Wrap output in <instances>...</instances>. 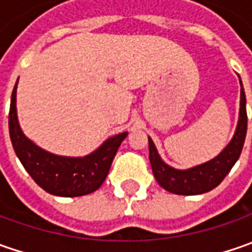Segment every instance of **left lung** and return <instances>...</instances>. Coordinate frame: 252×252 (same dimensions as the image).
Returning <instances> with one entry per match:
<instances>
[{
    "instance_id": "1",
    "label": "left lung",
    "mask_w": 252,
    "mask_h": 252,
    "mask_svg": "<svg viewBox=\"0 0 252 252\" xmlns=\"http://www.w3.org/2000/svg\"><path fill=\"white\" fill-rule=\"evenodd\" d=\"M246 134H247L246 94L241 84L240 119H238L237 130L234 133V137L228 143L227 147L213 160L187 171H179V169L171 168L161 160L154 143L149 137V151H150L149 158H150L153 174L162 188L177 195H199L209 192L216 188L226 178L230 169L236 164L243 150Z\"/></svg>"
}]
</instances>
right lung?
Listing matches in <instances>:
<instances>
[{
  "label": "right lung",
  "instance_id": "right-lung-1",
  "mask_svg": "<svg viewBox=\"0 0 252 252\" xmlns=\"http://www.w3.org/2000/svg\"><path fill=\"white\" fill-rule=\"evenodd\" d=\"M16 84L11 96L9 136L15 153L29 175L40 188L56 196L74 198L96 190L106 179L113 157L127 133L125 131L108 139L98 150L84 158L50 154L26 139L19 127L16 116Z\"/></svg>",
  "mask_w": 252,
  "mask_h": 252
}]
</instances>
